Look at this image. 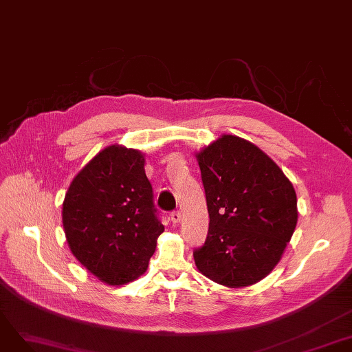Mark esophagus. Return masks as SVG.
Listing matches in <instances>:
<instances>
[{
  "label": "esophagus",
  "mask_w": 352,
  "mask_h": 352,
  "mask_svg": "<svg viewBox=\"0 0 352 352\" xmlns=\"http://www.w3.org/2000/svg\"><path fill=\"white\" fill-rule=\"evenodd\" d=\"M171 220H173V222L174 223H179L181 222V212H173L171 213Z\"/></svg>",
  "instance_id": "obj_1"
}]
</instances>
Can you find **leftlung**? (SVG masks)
Wrapping results in <instances>:
<instances>
[{
  "label": "left lung",
  "instance_id": "left-lung-1",
  "mask_svg": "<svg viewBox=\"0 0 352 352\" xmlns=\"http://www.w3.org/2000/svg\"><path fill=\"white\" fill-rule=\"evenodd\" d=\"M196 156L210 223L194 261L226 287L255 284L278 264L296 229L293 184L268 155L238 136L223 135Z\"/></svg>",
  "mask_w": 352,
  "mask_h": 352
}]
</instances>
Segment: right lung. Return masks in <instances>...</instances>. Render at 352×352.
Masks as SVG:
<instances>
[{"label": "right lung", "instance_id": "obj_1", "mask_svg": "<svg viewBox=\"0 0 352 352\" xmlns=\"http://www.w3.org/2000/svg\"><path fill=\"white\" fill-rule=\"evenodd\" d=\"M62 223L71 252L97 278L140 277L164 232L143 155L120 145L98 152L65 194Z\"/></svg>", "mask_w": 352, "mask_h": 352}]
</instances>
